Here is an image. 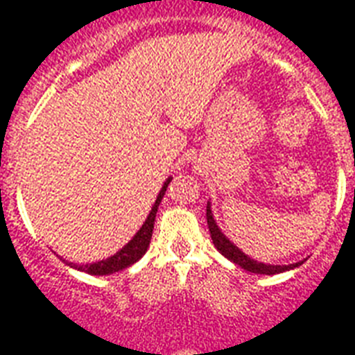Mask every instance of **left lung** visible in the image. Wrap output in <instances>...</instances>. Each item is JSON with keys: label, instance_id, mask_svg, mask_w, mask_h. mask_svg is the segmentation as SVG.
<instances>
[{"label": "left lung", "instance_id": "left-lung-1", "mask_svg": "<svg viewBox=\"0 0 355 355\" xmlns=\"http://www.w3.org/2000/svg\"><path fill=\"white\" fill-rule=\"evenodd\" d=\"M207 221L216 250L220 251L223 257H227L231 262H234V264H238L240 268H243L245 272L262 275H274L281 274V272H286V270H294V268H297L300 264H304V261L294 262V264H286V266H281V264H264V262H259L255 261V259H251L250 255H245L240 248H236V245L221 232V229L218 227L216 220H214L212 205H210V201L207 202Z\"/></svg>", "mask_w": 355, "mask_h": 355}]
</instances>
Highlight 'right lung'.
<instances>
[{
	"instance_id": "add662e5",
	"label": "right lung",
	"mask_w": 355,
	"mask_h": 355,
	"mask_svg": "<svg viewBox=\"0 0 355 355\" xmlns=\"http://www.w3.org/2000/svg\"><path fill=\"white\" fill-rule=\"evenodd\" d=\"M173 180V177H169L164 182L162 189H159L158 197H156V201H154L153 208H150V212H148L147 220L141 225V229L135 232L134 238L130 240L126 245H124L123 250H119L115 255L107 257L104 261L93 262V264H83V266H72L76 270H80V272H85V274L91 275H110L115 274V272H121L124 268L132 266L134 262H137L141 259L148 250V243H150V238H153V229H154V220H156V212H158V207L164 196H166V189L169 186V182Z\"/></svg>"
}]
</instances>
